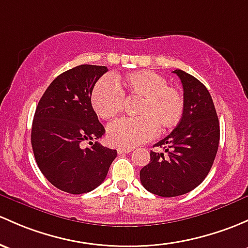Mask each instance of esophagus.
Instances as JSON below:
<instances>
[{"label":"esophagus","instance_id":"1","mask_svg":"<svg viewBox=\"0 0 248 248\" xmlns=\"http://www.w3.org/2000/svg\"><path fill=\"white\" fill-rule=\"evenodd\" d=\"M132 151H133V148H124V147L117 148V153H119V155H124V153H131Z\"/></svg>","mask_w":248,"mask_h":248}]
</instances>
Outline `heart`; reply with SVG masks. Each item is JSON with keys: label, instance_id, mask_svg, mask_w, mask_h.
<instances>
[{"label": "heart", "instance_id": "obj_1", "mask_svg": "<svg viewBox=\"0 0 248 248\" xmlns=\"http://www.w3.org/2000/svg\"><path fill=\"white\" fill-rule=\"evenodd\" d=\"M124 93L140 97L137 117H121L107 128L109 142L120 147H134L155 137L158 127L166 131L176 126L184 111L183 93L153 71L133 72L119 83L108 77L98 80L91 93V106L98 116L111 119L122 110Z\"/></svg>", "mask_w": 248, "mask_h": 248}]
</instances>
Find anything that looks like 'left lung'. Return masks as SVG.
<instances>
[{
    "label": "left lung",
    "mask_w": 248,
    "mask_h": 248,
    "mask_svg": "<svg viewBox=\"0 0 248 248\" xmlns=\"http://www.w3.org/2000/svg\"><path fill=\"white\" fill-rule=\"evenodd\" d=\"M184 91V111L176 128L151 151L140 170L142 186L161 197H176L199 186L212 169L220 141V124L207 88L191 75L174 70Z\"/></svg>",
    "instance_id": "1"
}]
</instances>
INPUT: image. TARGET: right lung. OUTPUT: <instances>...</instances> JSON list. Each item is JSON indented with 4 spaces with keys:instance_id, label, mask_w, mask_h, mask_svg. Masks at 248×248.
<instances>
[{
    "instance_id": "obj_1",
    "label": "right lung",
    "mask_w": 248,
    "mask_h": 248,
    "mask_svg": "<svg viewBox=\"0 0 248 248\" xmlns=\"http://www.w3.org/2000/svg\"><path fill=\"white\" fill-rule=\"evenodd\" d=\"M107 71V66L84 64L62 72L35 109L31 134L35 161L62 191L79 195L97 187L117 155L116 150L93 142L106 129L91 106V93ZM84 141L92 147L83 149Z\"/></svg>"
}]
</instances>
